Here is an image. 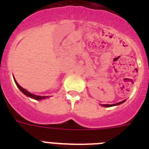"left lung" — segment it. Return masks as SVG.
<instances>
[{
    "mask_svg": "<svg viewBox=\"0 0 149 149\" xmlns=\"http://www.w3.org/2000/svg\"><path fill=\"white\" fill-rule=\"evenodd\" d=\"M126 100H122V101L120 102H118V103H117V104H100L102 107H113V106H117V105H119V104H121L122 103H124V102Z\"/></svg>",
    "mask_w": 149,
    "mask_h": 149,
    "instance_id": "obj_1",
    "label": "left lung"
}]
</instances>
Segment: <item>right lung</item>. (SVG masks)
Masks as SVG:
<instances>
[{
  "mask_svg": "<svg viewBox=\"0 0 149 149\" xmlns=\"http://www.w3.org/2000/svg\"><path fill=\"white\" fill-rule=\"evenodd\" d=\"M14 80H15V84L17 85V86L19 88V90L22 91V93H24V95H26L27 97H31L32 99H35L36 100H44V99H46V98L49 97H48V96H39V95H36V94H33V93H31L30 92L25 90V89L22 88V86H20L19 84H17V81H16V79H15V77H14Z\"/></svg>",
  "mask_w": 149,
  "mask_h": 149,
  "instance_id": "obj_1",
  "label": "right lung"
}]
</instances>
